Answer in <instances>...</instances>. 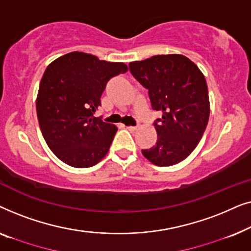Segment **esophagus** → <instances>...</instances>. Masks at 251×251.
<instances>
[{
	"instance_id": "34e87169",
	"label": "esophagus",
	"mask_w": 251,
	"mask_h": 251,
	"mask_svg": "<svg viewBox=\"0 0 251 251\" xmlns=\"http://www.w3.org/2000/svg\"><path fill=\"white\" fill-rule=\"evenodd\" d=\"M125 126L128 130H130V131H136V130L138 129V126Z\"/></svg>"
}]
</instances>
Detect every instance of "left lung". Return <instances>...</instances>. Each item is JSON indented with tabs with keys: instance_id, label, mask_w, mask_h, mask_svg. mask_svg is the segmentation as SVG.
I'll use <instances>...</instances> for the list:
<instances>
[{
	"instance_id": "1",
	"label": "left lung",
	"mask_w": 251,
	"mask_h": 251,
	"mask_svg": "<svg viewBox=\"0 0 251 251\" xmlns=\"http://www.w3.org/2000/svg\"><path fill=\"white\" fill-rule=\"evenodd\" d=\"M133 77L149 90L152 108L162 113L154 123L157 140L143 155L157 167L186 159L202 138L210 102L204 75L183 54H157L129 64Z\"/></svg>"
}]
</instances>
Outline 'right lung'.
<instances>
[{
    "label": "right lung",
    "instance_id": "add662e5",
    "mask_svg": "<svg viewBox=\"0 0 251 251\" xmlns=\"http://www.w3.org/2000/svg\"><path fill=\"white\" fill-rule=\"evenodd\" d=\"M126 71L125 63L78 51L47 67L37 92V120L47 145L64 163L89 168L107 154L118 128L94 114L109 78Z\"/></svg>",
    "mask_w": 251,
    "mask_h": 251
}]
</instances>
